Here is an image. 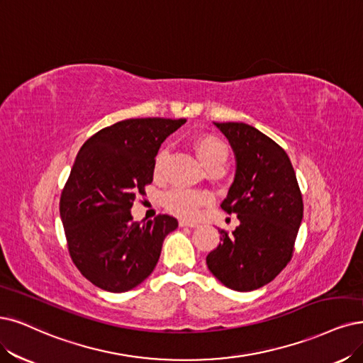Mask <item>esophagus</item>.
<instances>
[{
    "instance_id": "obj_1",
    "label": "esophagus",
    "mask_w": 363,
    "mask_h": 363,
    "mask_svg": "<svg viewBox=\"0 0 363 363\" xmlns=\"http://www.w3.org/2000/svg\"><path fill=\"white\" fill-rule=\"evenodd\" d=\"M179 225L181 227H196L197 223L196 221H190V220H179Z\"/></svg>"
}]
</instances>
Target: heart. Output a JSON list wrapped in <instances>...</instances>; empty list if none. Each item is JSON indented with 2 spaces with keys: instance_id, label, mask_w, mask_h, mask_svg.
Segmentation results:
<instances>
[{
  "instance_id": "obj_1",
  "label": "heart",
  "mask_w": 363,
  "mask_h": 363,
  "mask_svg": "<svg viewBox=\"0 0 363 363\" xmlns=\"http://www.w3.org/2000/svg\"><path fill=\"white\" fill-rule=\"evenodd\" d=\"M196 150L199 152L200 160L203 164L211 167L213 164H225L227 157H229V150L227 145L217 136L212 134H205V136L199 138L196 140ZM167 158V150L161 147L157 152L154 160V172L160 174L164 167ZM211 202V196L203 191H191V190H182L177 189L172 190L164 197V205L167 211H170L174 216H179L184 218H194L202 209V206Z\"/></svg>"
}]
</instances>
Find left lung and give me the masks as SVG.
Instances as JSON below:
<instances>
[{
	"label": "left lung",
	"mask_w": 363,
	"mask_h": 363,
	"mask_svg": "<svg viewBox=\"0 0 363 363\" xmlns=\"http://www.w3.org/2000/svg\"><path fill=\"white\" fill-rule=\"evenodd\" d=\"M236 155V174L221 208L239 225L220 230L221 244L208 254L212 275L236 291L263 287L291 260L303 217L296 173L286 151L244 123L216 124Z\"/></svg>",
	"instance_id": "left-lung-1"
}]
</instances>
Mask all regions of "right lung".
<instances>
[{
    "mask_svg": "<svg viewBox=\"0 0 363 363\" xmlns=\"http://www.w3.org/2000/svg\"><path fill=\"white\" fill-rule=\"evenodd\" d=\"M186 119L134 118L91 136L80 147L60 200L74 266L101 290L123 293L151 275L177 218L136 223L131 206L152 182L161 143Z\"/></svg>",
    "mask_w": 363,
    "mask_h": 363,
    "instance_id": "add662e5",
    "label": "right lung"
}]
</instances>
